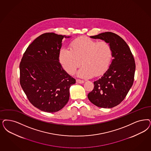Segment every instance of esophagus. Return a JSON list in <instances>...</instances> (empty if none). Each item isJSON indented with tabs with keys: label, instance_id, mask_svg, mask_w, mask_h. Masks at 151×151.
<instances>
[{
	"label": "esophagus",
	"instance_id": "esophagus-1",
	"mask_svg": "<svg viewBox=\"0 0 151 151\" xmlns=\"http://www.w3.org/2000/svg\"><path fill=\"white\" fill-rule=\"evenodd\" d=\"M76 83H84L83 80H79V79H77L76 80Z\"/></svg>",
	"mask_w": 151,
	"mask_h": 151
}]
</instances>
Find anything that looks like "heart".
I'll return each mask as SVG.
<instances>
[{
  "mask_svg": "<svg viewBox=\"0 0 151 151\" xmlns=\"http://www.w3.org/2000/svg\"><path fill=\"white\" fill-rule=\"evenodd\" d=\"M112 49L109 43L98 42L88 37H80L71 43L70 50L62 48L59 60L65 70L73 75L80 66L77 73L81 78H88L94 75L103 74L109 67L112 59Z\"/></svg>",
  "mask_w": 151,
  "mask_h": 151,
  "instance_id": "b5f03b06",
  "label": "heart"
}]
</instances>
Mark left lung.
I'll list each match as a JSON object with an SVG mask.
<instances>
[{
  "label": "left lung",
  "mask_w": 151,
  "mask_h": 151,
  "mask_svg": "<svg viewBox=\"0 0 151 151\" xmlns=\"http://www.w3.org/2000/svg\"><path fill=\"white\" fill-rule=\"evenodd\" d=\"M90 38L109 43L113 58L108 70L101 78L94 81V88L88 97L98 107L111 108L124 99L133 85L135 70L134 59L127 43L115 33L107 32Z\"/></svg>",
  "instance_id": "1"
}]
</instances>
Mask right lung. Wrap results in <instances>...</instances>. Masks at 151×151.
<instances>
[{"label": "right lung", "instance_id": "add662e5", "mask_svg": "<svg viewBox=\"0 0 151 151\" xmlns=\"http://www.w3.org/2000/svg\"><path fill=\"white\" fill-rule=\"evenodd\" d=\"M70 36L46 33L27 48L19 65L20 83L34 106L47 113L63 109L68 103L69 90L76 83L59 62L63 38Z\"/></svg>", "mask_w": 151, "mask_h": 151}]
</instances>
